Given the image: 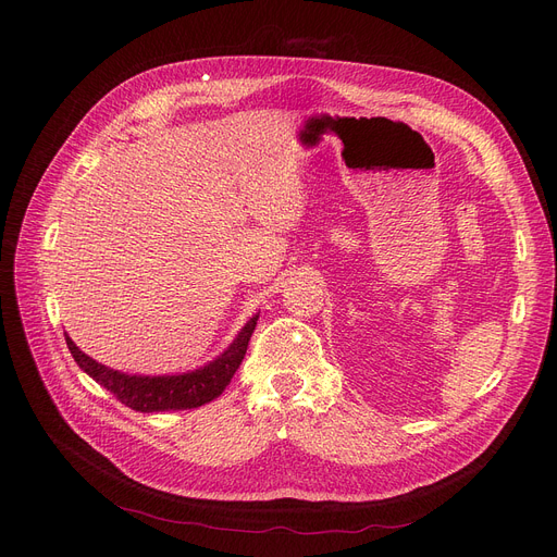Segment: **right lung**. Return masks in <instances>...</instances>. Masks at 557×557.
I'll return each mask as SVG.
<instances>
[{"mask_svg":"<svg viewBox=\"0 0 557 557\" xmlns=\"http://www.w3.org/2000/svg\"><path fill=\"white\" fill-rule=\"evenodd\" d=\"M257 318L259 315L250 318V323H246L237 341H234L216 361L196 372H187L178 376H131L124 372H116L83 355L70 336H65V341L74 361L90 374L97 384L110 391L122 404L133 408V411H139V413L187 411V408H196L216 399L225 391V386L232 382L234 372L239 370L246 357L248 341L255 332Z\"/></svg>","mask_w":557,"mask_h":557,"instance_id":"right-lung-1","label":"right lung"}]
</instances>
